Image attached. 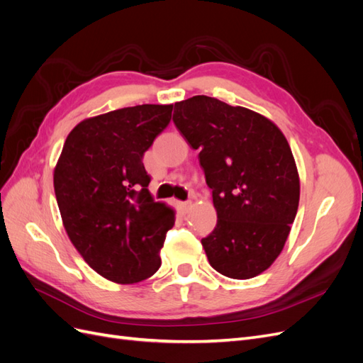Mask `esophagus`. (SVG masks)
I'll return each instance as SVG.
<instances>
[{
  "label": "esophagus",
  "instance_id": "esophagus-1",
  "mask_svg": "<svg viewBox=\"0 0 363 363\" xmlns=\"http://www.w3.org/2000/svg\"><path fill=\"white\" fill-rule=\"evenodd\" d=\"M191 206H192V203H191V201L179 203V204H177V207H179V212H180L182 215H186V213H188L189 208H191Z\"/></svg>",
  "mask_w": 363,
  "mask_h": 363
}]
</instances>
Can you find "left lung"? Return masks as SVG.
Instances as JSON below:
<instances>
[{
    "mask_svg": "<svg viewBox=\"0 0 363 363\" xmlns=\"http://www.w3.org/2000/svg\"><path fill=\"white\" fill-rule=\"evenodd\" d=\"M172 121L212 189L216 227L201 239L208 263L225 277L267 271L286 244L300 201V175L286 138L247 107L195 95L174 104Z\"/></svg>",
    "mask_w": 363,
    "mask_h": 363,
    "instance_id": "8db88e82",
    "label": "left lung"
}]
</instances>
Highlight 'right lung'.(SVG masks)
Wrapping results in <instances>:
<instances>
[{"mask_svg":"<svg viewBox=\"0 0 363 363\" xmlns=\"http://www.w3.org/2000/svg\"><path fill=\"white\" fill-rule=\"evenodd\" d=\"M171 113L172 104H142L86 118L71 130L54 168L69 240L113 283H138L160 268L159 251L175 212L152 200L142 157Z\"/></svg>","mask_w":363,"mask_h":363,"instance_id":"right-lung-1","label":"right lung"}]
</instances>
